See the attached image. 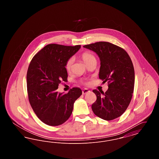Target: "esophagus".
I'll list each match as a JSON object with an SVG mask.
<instances>
[{"mask_svg": "<svg viewBox=\"0 0 159 159\" xmlns=\"http://www.w3.org/2000/svg\"><path fill=\"white\" fill-rule=\"evenodd\" d=\"M90 92V91H89L88 89L85 88V89H84L83 91H82V93L84 95V94H86V93H88V92Z\"/></svg>", "mask_w": 159, "mask_h": 159, "instance_id": "esophagus-1", "label": "esophagus"}]
</instances>
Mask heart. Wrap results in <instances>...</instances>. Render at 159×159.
I'll return each instance as SVG.
<instances>
[{
	"label": "heart",
	"mask_w": 159,
	"mask_h": 159,
	"mask_svg": "<svg viewBox=\"0 0 159 159\" xmlns=\"http://www.w3.org/2000/svg\"><path fill=\"white\" fill-rule=\"evenodd\" d=\"M82 58L83 60V61L87 64L88 65L90 62H91L92 61L96 60V58L95 57V56L92 54L90 53L89 52H84L82 54ZM74 62V58L71 57L70 58H69L67 61L66 63V66L65 67L67 71H70L71 68H72V66ZM84 83H88L85 82Z\"/></svg>",
	"instance_id": "obj_1"
}]
</instances>
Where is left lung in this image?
Here are the masks:
<instances>
[{"label":"left lung","mask_w":159,"mask_h":159,"mask_svg":"<svg viewBox=\"0 0 159 159\" xmlns=\"http://www.w3.org/2000/svg\"><path fill=\"white\" fill-rule=\"evenodd\" d=\"M83 47L98 54L101 61L99 78L104 83L107 82L108 86L105 93L93 90L97 100L92 110L99 118L112 120L122 115L130 102L135 83L133 63L124 49L110 42H99Z\"/></svg>","instance_id":"obj_1"}]
</instances>
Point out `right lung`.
<instances>
[{
	"label": "right lung",
	"mask_w": 159,
	"mask_h": 159,
	"mask_svg": "<svg viewBox=\"0 0 159 159\" xmlns=\"http://www.w3.org/2000/svg\"><path fill=\"white\" fill-rule=\"evenodd\" d=\"M80 47L49 44L31 61L27 73L29 100L38 118L48 125L58 126L67 121L82 93L77 87L66 94L57 91L62 81H67L66 62Z\"/></svg>",
	"instance_id": "1"
}]
</instances>
